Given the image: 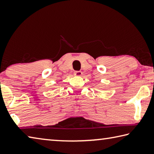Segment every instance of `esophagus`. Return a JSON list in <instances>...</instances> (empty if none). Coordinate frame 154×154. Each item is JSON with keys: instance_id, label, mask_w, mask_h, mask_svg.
Here are the masks:
<instances>
[{"instance_id": "1", "label": "esophagus", "mask_w": 154, "mask_h": 154, "mask_svg": "<svg viewBox=\"0 0 154 154\" xmlns=\"http://www.w3.org/2000/svg\"><path fill=\"white\" fill-rule=\"evenodd\" d=\"M82 72L81 71H75L74 74L75 76H80V75H82Z\"/></svg>"}]
</instances>
